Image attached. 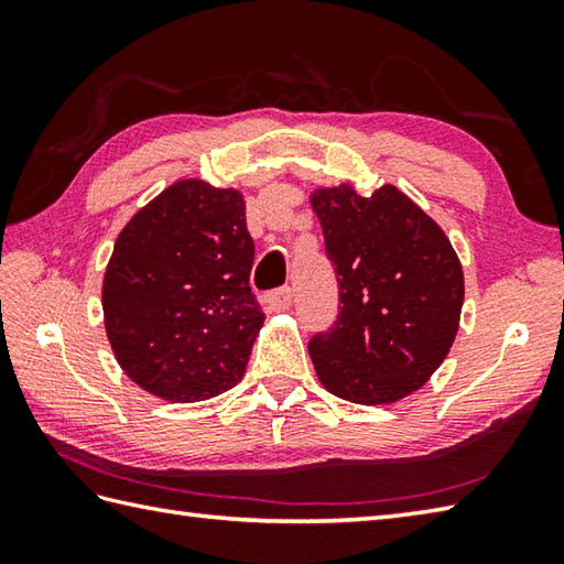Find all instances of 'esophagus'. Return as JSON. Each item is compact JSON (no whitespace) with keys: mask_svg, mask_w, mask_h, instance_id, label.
I'll use <instances>...</instances> for the list:
<instances>
[{"mask_svg":"<svg viewBox=\"0 0 564 564\" xmlns=\"http://www.w3.org/2000/svg\"><path fill=\"white\" fill-rule=\"evenodd\" d=\"M267 303L275 313H283V310H289L293 303V291L291 289H279V291H271L267 295Z\"/></svg>","mask_w":564,"mask_h":564,"instance_id":"esophagus-1","label":"esophagus"}]
</instances>
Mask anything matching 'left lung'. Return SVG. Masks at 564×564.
Masks as SVG:
<instances>
[{
    "mask_svg": "<svg viewBox=\"0 0 564 564\" xmlns=\"http://www.w3.org/2000/svg\"><path fill=\"white\" fill-rule=\"evenodd\" d=\"M310 203L339 281V317L310 341L317 378L354 404H392L419 390L460 327V259L436 220L382 184L319 186Z\"/></svg>",
    "mask_w": 564,
    "mask_h": 564,
    "instance_id": "1",
    "label": "left lung"
}]
</instances>
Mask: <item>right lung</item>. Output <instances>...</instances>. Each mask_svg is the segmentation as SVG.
Listing matches in <instances>:
<instances>
[{
	"label": "right lung",
	"instance_id": "1",
	"mask_svg": "<svg viewBox=\"0 0 564 564\" xmlns=\"http://www.w3.org/2000/svg\"><path fill=\"white\" fill-rule=\"evenodd\" d=\"M251 261L242 191L184 176L142 206L118 235L101 285L123 373L178 404L235 388L263 325Z\"/></svg>",
	"mask_w": 564,
	"mask_h": 564
}]
</instances>
